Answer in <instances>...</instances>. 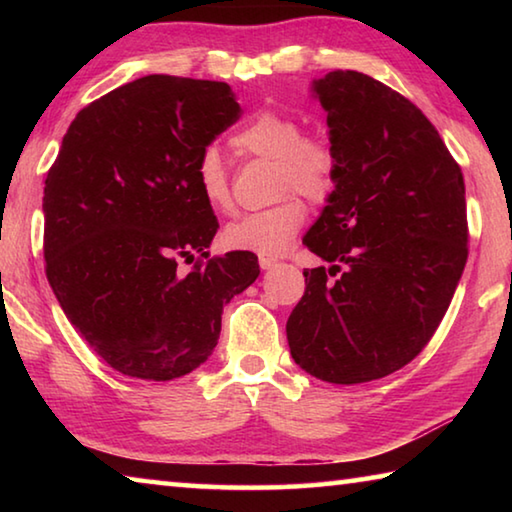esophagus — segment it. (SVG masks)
Masks as SVG:
<instances>
[{"label": "esophagus", "mask_w": 512, "mask_h": 512, "mask_svg": "<svg viewBox=\"0 0 512 512\" xmlns=\"http://www.w3.org/2000/svg\"><path fill=\"white\" fill-rule=\"evenodd\" d=\"M277 264L275 257H268V255H259V266L264 268V271H268V268H273Z\"/></svg>", "instance_id": "obj_1"}]
</instances>
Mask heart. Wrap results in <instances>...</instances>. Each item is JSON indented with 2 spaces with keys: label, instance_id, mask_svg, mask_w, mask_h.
Listing matches in <instances>:
<instances>
[{
  "label": "heart",
  "instance_id": "heart-1",
  "mask_svg": "<svg viewBox=\"0 0 512 512\" xmlns=\"http://www.w3.org/2000/svg\"><path fill=\"white\" fill-rule=\"evenodd\" d=\"M302 124L280 110H259L230 144L241 155L275 160V194L296 192L309 203H323L336 185V155L325 140L302 135ZM196 185L212 210L232 205L230 178L216 149H205L196 162ZM305 223V207L298 198L287 196L273 207L246 212L223 230V244L232 250L275 257L287 248Z\"/></svg>",
  "mask_w": 512,
  "mask_h": 512
}]
</instances>
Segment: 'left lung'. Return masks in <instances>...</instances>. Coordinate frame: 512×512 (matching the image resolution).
Returning <instances> with one entry per match:
<instances>
[{
  "mask_svg": "<svg viewBox=\"0 0 512 512\" xmlns=\"http://www.w3.org/2000/svg\"><path fill=\"white\" fill-rule=\"evenodd\" d=\"M311 90L327 112L336 185L302 244L329 268H305L287 339L311 377L363 384L413 361L443 320L467 262L465 183L400 92L352 69Z\"/></svg>",
  "mask_w": 512,
  "mask_h": 512,
  "instance_id": "left-lung-1",
  "label": "left lung"
}]
</instances>
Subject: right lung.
Returning <instances> with one entry per match:
<instances>
[{"instance_id":"right-lung-1","label":"right lung","mask_w":512,"mask_h":512,"mask_svg":"<svg viewBox=\"0 0 512 512\" xmlns=\"http://www.w3.org/2000/svg\"><path fill=\"white\" fill-rule=\"evenodd\" d=\"M241 117L228 83L151 74L69 124L45 180L47 280L90 348L121 375L169 381L207 361L257 257H210L219 221L196 162ZM199 259H195V255ZM195 262L179 271V259Z\"/></svg>"}]
</instances>
